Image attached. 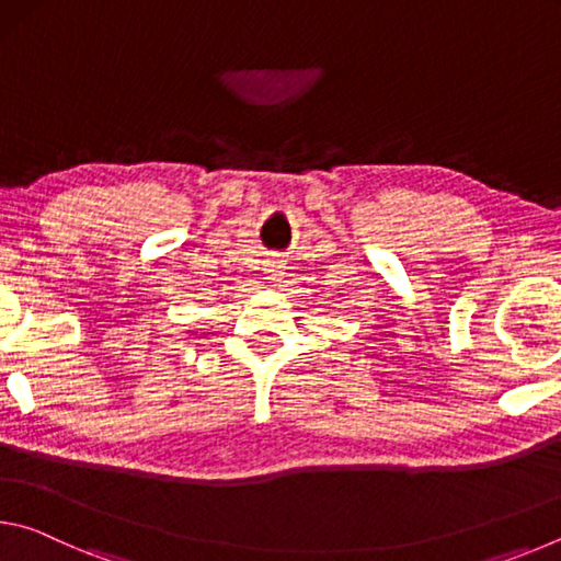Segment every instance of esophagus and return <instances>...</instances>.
Instances as JSON below:
<instances>
[{"mask_svg":"<svg viewBox=\"0 0 561 561\" xmlns=\"http://www.w3.org/2000/svg\"><path fill=\"white\" fill-rule=\"evenodd\" d=\"M267 274H270V279H279L282 274H284L282 262H279V260H270V262H267Z\"/></svg>","mask_w":561,"mask_h":561,"instance_id":"obj_1","label":"esophagus"}]
</instances>
